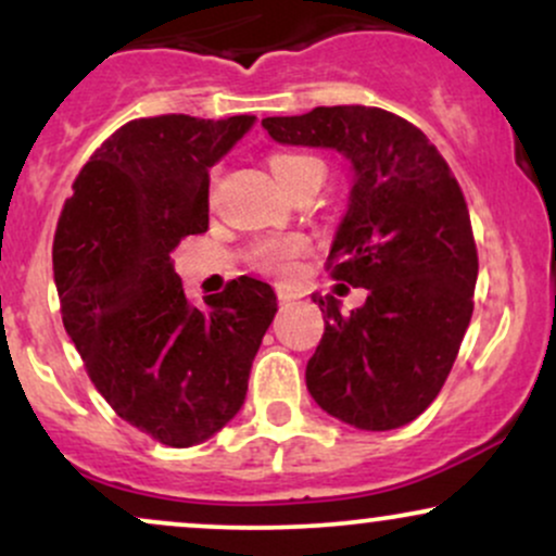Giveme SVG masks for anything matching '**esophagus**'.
<instances>
[{
    "instance_id": "esophagus-1",
    "label": "esophagus",
    "mask_w": 556,
    "mask_h": 556,
    "mask_svg": "<svg viewBox=\"0 0 556 556\" xmlns=\"http://www.w3.org/2000/svg\"><path fill=\"white\" fill-rule=\"evenodd\" d=\"M277 298H279V305H292V303H295V300H298V292H292V290H279Z\"/></svg>"
}]
</instances>
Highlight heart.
Returning a JSON list of instances; mask_svg holds the SVG:
<instances>
[{
    "label": "heart",
    "instance_id": "obj_1",
    "mask_svg": "<svg viewBox=\"0 0 556 556\" xmlns=\"http://www.w3.org/2000/svg\"><path fill=\"white\" fill-rule=\"evenodd\" d=\"M303 167H321V162L314 156H303V154H279L271 159V172L274 177L279 175H290V172H298ZM303 251V240L298 238H277V240H266L261 242L256 251V264L264 271L271 274H290L292 269V258Z\"/></svg>",
    "mask_w": 556,
    "mask_h": 556
}]
</instances>
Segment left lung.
Returning <instances> with one entry per match:
<instances>
[{
  "instance_id": "left-lung-1",
  "label": "left lung",
  "mask_w": 556,
  "mask_h": 556,
  "mask_svg": "<svg viewBox=\"0 0 556 556\" xmlns=\"http://www.w3.org/2000/svg\"><path fill=\"white\" fill-rule=\"evenodd\" d=\"M261 125L282 146L337 151L353 177L329 258L337 279L368 295L350 316L314 295L327 316L305 387L342 424L400 429L444 387L473 316L478 256L460 185L416 125L376 106Z\"/></svg>"
}]
</instances>
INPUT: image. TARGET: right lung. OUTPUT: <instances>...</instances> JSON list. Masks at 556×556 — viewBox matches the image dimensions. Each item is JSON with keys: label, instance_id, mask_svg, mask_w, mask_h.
I'll return each mask as SVG.
<instances>
[{"label": "right lung", "instance_id": "obj_1", "mask_svg": "<svg viewBox=\"0 0 556 556\" xmlns=\"http://www.w3.org/2000/svg\"><path fill=\"white\" fill-rule=\"evenodd\" d=\"M256 117L132 119L96 149L54 235L62 324L119 418L167 446L212 439L238 416L271 285L232 279L195 308L169 253L208 227V169Z\"/></svg>", "mask_w": 556, "mask_h": 556}]
</instances>
